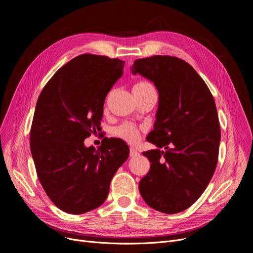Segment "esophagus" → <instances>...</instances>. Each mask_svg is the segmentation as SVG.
Returning a JSON list of instances; mask_svg holds the SVG:
<instances>
[{"label": "esophagus", "instance_id": "34e87169", "mask_svg": "<svg viewBox=\"0 0 253 253\" xmlns=\"http://www.w3.org/2000/svg\"><path fill=\"white\" fill-rule=\"evenodd\" d=\"M129 155H130V157H136V156H138V155H139V153L137 152V150H136V149H134V148H130V153H129Z\"/></svg>", "mask_w": 253, "mask_h": 253}]
</instances>
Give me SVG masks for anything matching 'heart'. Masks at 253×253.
Segmentation results:
<instances>
[{"mask_svg":"<svg viewBox=\"0 0 253 253\" xmlns=\"http://www.w3.org/2000/svg\"><path fill=\"white\" fill-rule=\"evenodd\" d=\"M152 92H156V90L154 86L147 81H140L133 86V93L136 98L148 95ZM140 130L141 129L135 124L125 122L115 129V134L130 143H134L138 141L140 137Z\"/></svg>","mask_w":253,"mask_h":253,"instance_id":"obj_1","label":"heart"}]
</instances>
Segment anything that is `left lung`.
<instances>
[{"mask_svg": "<svg viewBox=\"0 0 253 253\" xmlns=\"http://www.w3.org/2000/svg\"><path fill=\"white\" fill-rule=\"evenodd\" d=\"M131 72L152 81L159 93L154 130L147 137L158 149L142 153L151 168L139 192L153 209L174 214L198 200L215 171L220 141L215 102L193 66L177 57L136 59Z\"/></svg>", "mask_w": 253, "mask_h": 253, "instance_id": "obj_1", "label": "left lung"}]
</instances>
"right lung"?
Segmentation results:
<instances>
[{"instance_id": "1", "label": "right lung", "mask_w": 253, "mask_h": 253, "mask_svg": "<svg viewBox=\"0 0 253 253\" xmlns=\"http://www.w3.org/2000/svg\"><path fill=\"white\" fill-rule=\"evenodd\" d=\"M124 64L118 58L79 55L54 74L38 98L32 156L47 196L68 213L99 207L113 176L128 159V145L120 138L105 137L97 150L84 144L98 130L104 99L122 77Z\"/></svg>"}]
</instances>
